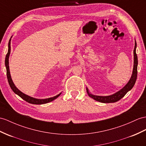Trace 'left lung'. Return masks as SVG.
Returning <instances> with one entry per match:
<instances>
[{"label": "left lung", "instance_id": "1", "mask_svg": "<svg viewBox=\"0 0 146 146\" xmlns=\"http://www.w3.org/2000/svg\"><path fill=\"white\" fill-rule=\"evenodd\" d=\"M136 46L137 44L136 42L135 41V46H134V66H133V74L129 80L127 84L124 86L123 88H121L120 90L117 92L116 93L113 94L109 96H98V95H94L91 94L89 92H88V88H87V94L90 97L94 99L95 100L98 101L101 103H114L116 102H118L119 100L120 99H121L124 95H125L127 92H129L130 90L132 89V88L135 84L136 82V79H137V64H138V61H137V56L136 52Z\"/></svg>", "mask_w": 146, "mask_h": 146}]
</instances>
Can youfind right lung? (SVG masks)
Listing matches in <instances>:
<instances>
[{"label":"right lung","mask_w":146,"mask_h":146,"mask_svg":"<svg viewBox=\"0 0 146 146\" xmlns=\"http://www.w3.org/2000/svg\"><path fill=\"white\" fill-rule=\"evenodd\" d=\"M12 38V37H11ZM11 38H10V40L9 41V45H8V52L6 56H5V67H6V70H7V79H8V82L9 84L10 85V88H12V90H13V92L14 93L16 94L17 95H18L22 98V99H23L24 100H25L26 102L30 103V104H35V105H41V104H47V103L51 102L52 101H53L55 99H56L58 98L59 96L61 94V93H60L59 94L57 95L55 97H51V98H46V99H38V98H35L33 97H30L26 94H23V92H21L20 90H19L18 88L16 87V86L15 85V84H13L12 79L11 78V76H10V69H9V56L10 54V50H11V47H10V41H11Z\"/></svg>","instance_id":"add662e5"}]
</instances>
